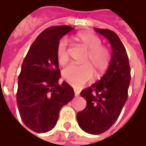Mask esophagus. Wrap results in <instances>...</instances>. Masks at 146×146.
<instances>
[{"label":"esophagus","mask_w":146,"mask_h":146,"mask_svg":"<svg viewBox=\"0 0 146 146\" xmlns=\"http://www.w3.org/2000/svg\"><path fill=\"white\" fill-rule=\"evenodd\" d=\"M74 95H75V96H79V91L77 90H74Z\"/></svg>","instance_id":"34e87169"}]
</instances>
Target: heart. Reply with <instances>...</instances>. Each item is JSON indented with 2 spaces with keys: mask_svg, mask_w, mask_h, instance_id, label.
<instances>
[{
  "mask_svg": "<svg viewBox=\"0 0 146 146\" xmlns=\"http://www.w3.org/2000/svg\"><path fill=\"white\" fill-rule=\"evenodd\" d=\"M75 40L88 50L84 59L87 63L68 66L63 70L62 78L72 86L79 88L93 78L94 70L97 75H102L107 70L111 63V53L106 47L102 45V40L91 32H81L75 36ZM56 56L61 65H65L68 62L66 39L59 40L56 46Z\"/></svg>",
  "mask_w": 146,
  "mask_h": 146,
  "instance_id": "b5f03b06",
  "label": "heart"
}]
</instances>
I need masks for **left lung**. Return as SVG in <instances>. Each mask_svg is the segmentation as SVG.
Returning a JSON list of instances; mask_svg holds the SVG:
<instances>
[{
	"label": "left lung",
	"mask_w": 146,
	"mask_h": 146,
	"mask_svg": "<svg viewBox=\"0 0 146 146\" xmlns=\"http://www.w3.org/2000/svg\"><path fill=\"white\" fill-rule=\"evenodd\" d=\"M95 30L109 40L112 55L110 66L102 78L81 91L80 96L87 104L77 113V121L84 132L100 134L117 120L128 99L131 76L127 51L117 35L110 29Z\"/></svg>",
	"instance_id": "1"
}]
</instances>
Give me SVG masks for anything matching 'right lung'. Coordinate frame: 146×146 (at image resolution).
I'll return each instance as SVG.
<instances>
[{"instance_id": "1", "label": "right lung", "mask_w": 146, "mask_h": 146, "mask_svg": "<svg viewBox=\"0 0 146 146\" xmlns=\"http://www.w3.org/2000/svg\"><path fill=\"white\" fill-rule=\"evenodd\" d=\"M73 29L67 25L47 28L33 42L23 62L17 104L23 123L32 131L51 130L61 108L74 97L73 89L67 82L59 83L61 72L56 56L60 39Z\"/></svg>"}]
</instances>
